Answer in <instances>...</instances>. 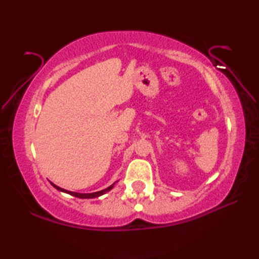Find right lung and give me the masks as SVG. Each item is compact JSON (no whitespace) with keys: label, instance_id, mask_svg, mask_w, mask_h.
Returning <instances> with one entry per match:
<instances>
[{"label":"right lung","instance_id":"obj_1","mask_svg":"<svg viewBox=\"0 0 259 259\" xmlns=\"http://www.w3.org/2000/svg\"><path fill=\"white\" fill-rule=\"evenodd\" d=\"M51 185L54 186V187H56L58 191L64 192V193H67V194H71V195H73V196H75V198H80V199H94V198H98V196L105 194V193H107L108 191H111L112 188H113V186H114V184H113V185L109 186V187L105 188V190H103V191L95 192V193H76V192H71V191L64 190V188L57 186V185H55V184H52V183H51Z\"/></svg>","mask_w":259,"mask_h":259}]
</instances>
